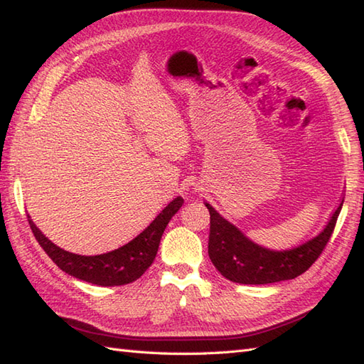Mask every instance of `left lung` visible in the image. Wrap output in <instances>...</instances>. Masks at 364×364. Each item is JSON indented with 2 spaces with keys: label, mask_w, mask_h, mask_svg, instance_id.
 Returning <instances> with one entry per match:
<instances>
[{
  "label": "left lung",
  "mask_w": 364,
  "mask_h": 364,
  "mask_svg": "<svg viewBox=\"0 0 364 364\" xmlns=\"http://www.w3.org/2000/svg\"><path fill=\"white\" fill-rule=\"evenodd\" d=\"M344 198L331 214L321 233L311 241L291 250H269L252 242L233 223L225 220L210 203H205L210 211V241L208 255L219 272L230 282L241 284H267L283 280H292L311 267L321 257L333 233L338 215L341 213Z\"/></svg>",
  "instance_id": "obj_1"
}]
</instances>
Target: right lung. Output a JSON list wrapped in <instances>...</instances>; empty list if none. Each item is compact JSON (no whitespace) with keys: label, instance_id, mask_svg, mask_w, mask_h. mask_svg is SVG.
Returning <instances> with one entry per match:
<instances>
[{"label":"right lung","instance_id":"1","mask_svg":"<svg viewBox=\"0 0 364 364\" xmlns=\"http://www.w3.org/2000/svg\"><path fill=\"white\" fill-rule=\"evenodd\" d=\"M183 202L184 200L181 197H176L133 241L117 250L95 255V257H84V255L65 252L53 244L48 237H45L29 215L28 222L37 242L41 244L54 264L63 269L65 274L98 286H122L133 283L151 266L158 253L161 236L170 219L181 208Z\"/></svg>","mask_w":364,"mask_h":364}]
</instances>
